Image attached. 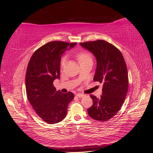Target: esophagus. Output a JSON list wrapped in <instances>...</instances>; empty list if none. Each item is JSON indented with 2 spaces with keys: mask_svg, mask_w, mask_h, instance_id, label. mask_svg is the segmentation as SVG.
<instances>
[{
  "mask_svg": "<svg viewBox=\"0 0 153 153\" xmlns=\"http://www.w3.org/2000/svg\"><path fill=\"white\" fill-rule=\"evenodd\" d=\"M85 95L84 94H82V93H78L76 94V96H78V98H83V97H84Z\"/></svg>",
  "mask_w": 153,
  "mask_h": 153,
  "instance_id": "obj_1",
  "label": "esophagus"
}]
</instances>
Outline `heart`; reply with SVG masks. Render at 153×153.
<instances>
[{"label": "heart", "mask_w": 153, "mask_h": 153, "mask_svg": "<svg viewBox=\"0 0 153 153\" xmlns=\"http://www.w3.org/2000/svg\"><path fill=\"white\" fill-rule=\"evenodd\" d=\"M76 57L80 63L82 62H84V61H87V60L91 59V54L89 53L85 52V51H82V52L77 53ZM66 56H64L61 58V68L64 67V64H65V62H66Z\"/></svg>", "instance_id": "heart-1"}]
</instances>
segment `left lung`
Listing matches in <instances>:
<instances>
[{"mask_svg": "<svg viewBox=\"0 0 153 153\" xmlns=\"http://www.w3.org/2000/svg\"><path fill=\"white\" fill-rule=\"evenodd\" d=\"M96 58L94 82L103 84L102 95L90 97L93 103L87 109L89 116L106 121L115 116L124 102L128 89V75L124 59L117 48L105 40L80 43Z\"/></svg>", "mask_w": 153, "mask_h": 153, "instance_id": "1", "label": "left lung"}]
</instances>
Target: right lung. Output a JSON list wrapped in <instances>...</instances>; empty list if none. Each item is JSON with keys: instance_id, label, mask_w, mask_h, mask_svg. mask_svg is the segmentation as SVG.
<instances>
[{"instance_id": "obj_1", "label": "right lung", "mask_w": 153, "mask_h": 153, "mask_svg": "<svg viewBox=\"0 0 153 153\" xmlns=\"http://www.w3.org/2000/svg\"><path fill=\"white\" fill-rule=\"evenodd\" d=\"M76 44L50 41L35 51L27 66V98L37 115L48 124L59 123L65 118L68 104L75 96L71 92L57 91L53 82L60 77L61 55Z\"/></svg>"}]
</instances>
